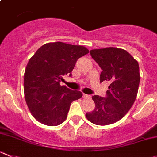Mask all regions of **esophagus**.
Here are the masks:
<instances>
[{
  "instance_id": "obj_1",
  "label": "esophagus",
  "mask_w": 157,
  "mask_h": 157,
  "mask_svg": "<svg viewBox=\"0 0 157 157\" xmlns=\"http://www.w3.org/2000/svg\"><path fill=\"white\" fill-rule=\"evenodd\" d=\"M90 97H91L90 95H88V94H83V98L89 99V98H90Z\"/></svg>"
}]
</instances>
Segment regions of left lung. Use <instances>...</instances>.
Masks as SVG:
<instances>
[{
    "mask_svg": "<svg viewBox=\"0 0 157 157\" xmlns=\"http://www.w3.org/2000/svg\"><path fill=\"white\" fill-rule=\"evenodd\" d=\"M102 69L100 82L109 81L106 97H92L95 109L86 113L89 121L105 126L117 122L133 106L139 88L140 76L138 62L127 51L116 48L90 51Z\"/></svg>",
    "mask_w": 157,
    "mask_h": 157,
    "instance_id": "obj_1",
    "label": "left lung"
}]
</instances>
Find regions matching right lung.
Listing matches in <instances>:
<instances>
[{
  "mask_svg": "<svg viewBox=\"0 0 157 157\" xmlns=\"http://www.w3.org/2000/svg\"><path fill=\"white\" fill-rule=\"evenodd\" d=\"M88 53L83 46L55 42L40 47L29 60L24 77V97L36 121L54 127L67 119L71 103L83 94L60 83L63 76H72L77 60Z\"/></svg>",
  "mask_w": 157,
  "mask_h": 157,
  "instance_id": "obj_1",
  "label": "right lung"
}]
</instances>
